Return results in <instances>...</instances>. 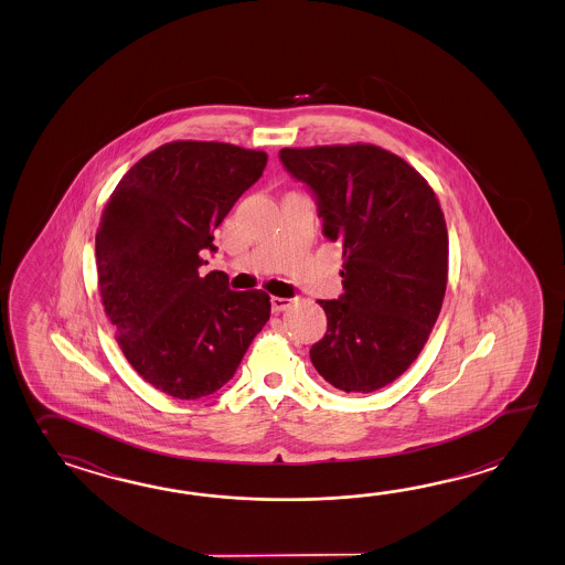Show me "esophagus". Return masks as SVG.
Wrapping results in <instances>:
<instances>
[{"mask_svg":"<svg viewBox=\"0 0 565 565\" xmlns=\"http://www.w3.org/2000/svg\"><path fill=\"white\" fill-rule=\"evenodd\" d=\"M289 306H291V300H289V298H277V296L271 298V308H274V312H281V310H286Z\"/></svg>","mask_w":565,"mask_h":565,"instance_id":"34e87169","label":"esophagus"}]
</instances>
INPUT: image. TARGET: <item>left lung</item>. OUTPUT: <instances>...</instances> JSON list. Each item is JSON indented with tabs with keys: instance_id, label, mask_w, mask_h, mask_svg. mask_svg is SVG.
Returning a JSON list of instances; mask_svg holds the SVG:
<instances>
[{
	"instance_id": "8db88e82",
	"label": "left lung",
	"mask_w": 565,
	"mask_h": 565,
	"mask_svg": "<svg viewBox=\"0 0 565 565\" xmlns=\"http://www.w3.org/2000/svg\"><path fill=\"white\" fill-rule=\"evenodd\" d=\"M318 206L322 233L342 247L339 300H318L327 334L310 349L332 387L371 393L424 349L448 281V231L434 190L399 156L376 146L279 151Z\"/></svg>"
}]
</instances>
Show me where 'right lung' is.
I'll return each mask as SVG.
<instances>
[{"instance_id":"right-lung-1","label":"right lung","mask_w":565,"mask_h":565,"mask_svg":"<svg viewBox=\"0 0 565 565\" xmlns=\"http://www.w3.org/2000/svg\"><path fill=\"white\" fill-rule=\"evenodd\" d=\"M265 151L172 141L141 158L100 216V300L127 361L178 399L213 395L237 373L269 320L262 289L233 291L223 271L201 276L214 228L262 178Z\"/></svg>"}]
</instances>
